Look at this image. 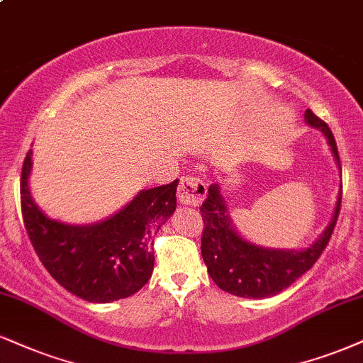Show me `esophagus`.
<instances>
[{"instance_id": "34e87169", "label": "esophagus", "mask_w": 363, "mask_h": 363, "mask_svg": "<svg viewBox=\"0 0 363 363\" xmlns=\"http://www.w3.org/2000/svg\"><path fill=\"white\" fill-rule=\"evenodd\" d=\"M205 195H207V186H205L202 180L194 177L182 178L180 185H178V202L182 205L199 207Z\"/></svg>"}]
</instances>
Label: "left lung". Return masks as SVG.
Returning a JSON list of instances; mask_svg holds the SVG:
<instances>
[{"label": "left lung", "instance_id": "1", "mask_svg": "<svg viewBox=\"0 0 363 363\" xmlns=\"http://www.w3.org/2000/svg\"><path fill=\"white\" fill-rule=\"evenodd\" d=\"M305 123L310 128L318 129L326 138L342 177L340 156L332 129L310 109H306L305 113ZM223 194L225 191L222 190V186L213 183L208 186L207 199L200 207L205 223L200 250L208 274L218 288L234 296L252 299L276 296L293 284L299 276L311 269L332 237L342 205V183H340L333 216L315 242L305 249H276L252 242L237 230Z\"/></svg>", "mask_w": 363, "mask_h": 363}]
</instances>
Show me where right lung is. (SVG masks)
I'll return each mask as SVG.
<instances>
[{
  "instance_id": "obj_1",
  "label": "right lung",
  "mask_w": 363,
  "mask_h": 363,
  "mask_svg": "<svg viewBox=\"0 0 363 363\" xmlns=\"http://www.w3.org/2000/svg\"><path fill=\"white\" fill-rule=\"evenodd\" d=\"M33 150L21 169V212L35 252L53 279L89 303H111L140 291L155 266L153 240L177 210L178 180L143 189L104 220L75 225L52 218L30 190Z\"/></svg>"
}]
</instances>
